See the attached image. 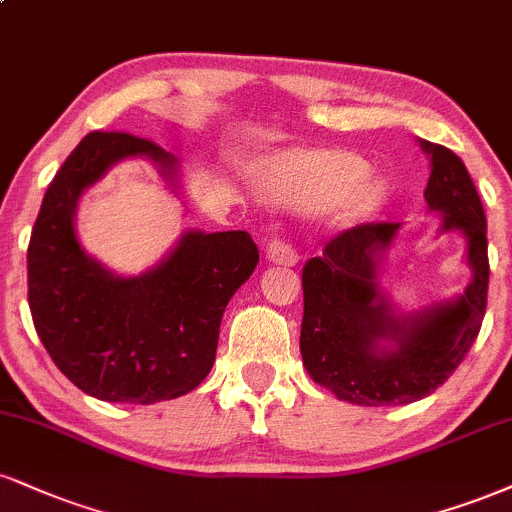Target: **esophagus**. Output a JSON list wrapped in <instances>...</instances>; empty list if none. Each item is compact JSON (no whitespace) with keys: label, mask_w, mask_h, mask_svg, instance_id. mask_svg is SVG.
Instances as JSON below:
<instances>
[{"label":"esophagus","mask_w":512,"mask_h":512,"mask_svg":"<svg viewBox=\"0 0 512 512\" xmlns=\"http://www.w3.org/2000/svg\"><path fill=\"white\" fill-rule=\"evenodd\" d=\"M267 257H269V262L283 264V267H293V264L300 262L298 250H295L293 245L283 238H274L272 243L267 245Z\"/></svg>","instance_id":"esophagus-1"}]
</instances>
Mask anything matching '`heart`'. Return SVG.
Returning <instances> with one entry per match:
<instances>
[{
    "label": "heart",
    "instance_id": "obj_1",
    "mask_svg": "<svg viewBox=\"0 0 512 512\" xmlns=\"http://www.w3.org/2000/svg\"><path fill=\"white\" fill-rule=\"evenodd\" d=\"M262 193L279 205L319 209L343 203L350 219L374 214L389 197V183L369 176V162L350 150H293L269 159Z\"/></svg>",
    "mask_w": 512,
    "mask_h": 512
}]
</instances>
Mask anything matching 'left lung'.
Here are the masks:
<instances>
[{
  "instance_id": "obj_1",
  "label": "left lung",
  "mask_w": 512,
  "mask_h": 512,
  "mask_svg": "<svg viewBox=\"0 0 512 512\" xmlns=\"http://www.w3.org/2000/svg\"><path fill=\"white\" fill-rule=\"evenodd\" d=\"M429 157L424 200L439 233H463L472 279L451 300L400 312L381 286L400 224H362L326 243L303 269L300 353L312 381L338 400L381 408L434 393L458 369L482 326L489 291L486 217L463 159L420 140Z\"/></svg>"
}]
</instances>
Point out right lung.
I'll use <instances>...</instances> for the list:
<instances>
[{"label": "right lung", "mask_w": 512, "mask_h": 512, "mask_svg": "<svg viewBox=\"0 0 512 512\" xmlns=\"http://www.w3.org/2000/svg\"><path fill=\"white\" fill-rule=\"evenodd\" d=\"M143 157L181 195V162L128 133H88L49 183L28 245L35 331L80 391L107 403L186 396L214 365L219 326L260 252L245 231L188 229L162 262L121 276L85 252L76 231L85 190L123 159Z\"/></svg>", "instance_id": "add662e5"}]
</instances>
